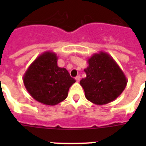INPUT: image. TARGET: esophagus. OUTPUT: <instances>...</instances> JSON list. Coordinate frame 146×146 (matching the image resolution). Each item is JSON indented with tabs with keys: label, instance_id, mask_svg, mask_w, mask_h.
Instances as JSON below:
<instances>
[{
	"label": "esophagus",
	"instance_id": "obj_1",
	"mask_svg": "<svg viewBox=\"0 0 146 146\" xmlns=\"http://www.w3.org/2000/svg\"><path fill=\"white\" fill-rule=\"evenodd\" d=\"M80 76H76V77L75 78V80H76V82H80Z\"/></svg>",
	"mask_w": 146,
	"mask_h": 146
}]
</instances>
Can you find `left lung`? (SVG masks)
<instances>
[{
	"mask_svg": "<svg viewBox=\"0 0 146 146\" xmlns=\"http://www.w3.org/2000/svg\"><path fill=\"white\" fill-rule=\"evenodd\" d=\"M84 70L86 77L80 80L85 96L98 105L113 102L122 93L127 79L111 55L104 51L94 54L88 60Z\"/></svg>",
	"mask_w": 146,
	"mask_h": 146,
	"instance_id": "1",
	"label": "left lung"
}]
</instances>
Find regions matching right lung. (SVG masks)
I'll use <instances>...</instances> for the list:
<instances>
[{"mask_svg": "<svg viewBox=\"0 0 146 146\" xmlns=\"http://www.w3.org/2000/svg\"><path fill=\"white\" fill-rule=\"evenodd\" d=\"M75 82L66 68L57 66V54L51 51L39 55L23 76L24 86L30 96L40 103L52 106L66 99Z\"/></svg>", "mask_w": 146, "mask_h": 146, "instance_id": "1", "label": "right lung"}]
</instances>
